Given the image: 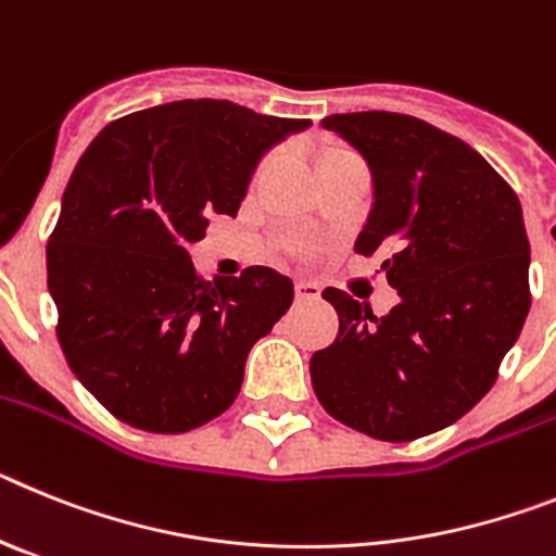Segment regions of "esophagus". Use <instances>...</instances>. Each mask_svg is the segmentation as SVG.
I'll return each mask as SVG.
<instances>
[{"mask_svg": "<svg viewBox=\"0 0 556 556\" xmlns=\"http://www.w3.org/2000/svg\"><path fill=\"white\" fill-rule=\"evenodd\" d=\"M293 291H296V302H316L321 296V288L316 282H305V279H299Z\"/></svg>", "mask_w": 556, "mask_h": 556, "instance_id": "obj_1", "label": "esophagus"}]
</instances>
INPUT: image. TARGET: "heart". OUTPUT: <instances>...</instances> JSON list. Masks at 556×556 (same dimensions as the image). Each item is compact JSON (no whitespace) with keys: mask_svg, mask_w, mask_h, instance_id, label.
Returning <instances> with one entry per match:
<instances>
[{"mask_svg":"<svg viewBox=\"0 0 556 556\" xmlns=\"http://www.w3.org/2000/svg\"><path fill=\"white\" fill-rule=\"evenodd\" d=\"M344 156H352V153L350 151H341V148H327V151L321 153V156H318V167H321V164L338 162V159H344ZM268 167H271V159H265V162L260 164V167H257V178L265 176V173H268Z\"/></svg>","mask_w":556,"mask_h":556,"instance_id":"1","label":"heart"}]
</instances>
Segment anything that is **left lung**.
<instances>
[{
    "label": "left lung",
    "mask_w": 556,
    "mask_h": 556,
    "mask_svg": "<svg viewBox=\"0 0 556 556\" xmlns=\"http://www.w3.org/2000/svg\"><path fill=\"white\" fill-rule=\"evenodd\" d=\"M366 159L375 181L355 240L383 254L400 302L375 316L327 288L338 336L311 358L318 403L338 422L383 442H412L465 417L532 305L520 201L490 162L453 134L394 111L321 119Z\"/></svg>",
    "instance_id": "left-lung-1"
}]
</instances>
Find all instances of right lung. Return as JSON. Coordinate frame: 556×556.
Segmentation results:
<instances>
[{"label":"right lung","instance_id":"1","mask_svg":"<svg viewBox=\"0 0 556 556\" xmlns=\"http://www.w3.org/2000/svg\"><path fill=\"white\" fill-rule=\"evenodd\" d=\"M311 119L229 100H178L109 123L72 170L47 245L66 364L103 408L151 433L224 414L249 350L293 302V282L251 265L206 282L187 245L206 215H238L271 144Z\"/></svg>","mask_w":556,"mask_h":556}]
</instances>
